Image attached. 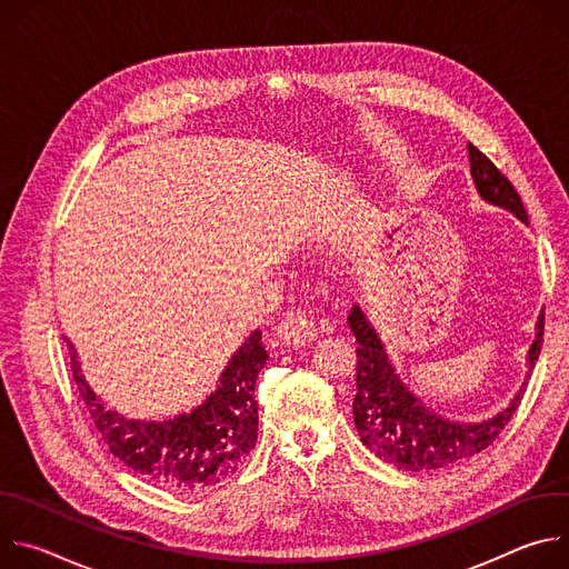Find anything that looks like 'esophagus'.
Here are the masks:
<instances>
[{"instance_id":"1","label":"esophagus","mask_w":569,"mask_h":569,"mask_svg":"<svg viewBox=\"0 0 569 569\" xmlns=\"http://www.w3.org/2000/svg\"><path fill=\"white\" fill-rule=\"evenodd\" d=\"M274 331H277V338H281L286 345H292V347H306L317 338L315 321L308 317V312L299 308L288 310L274 327Z\"/></svg>"}]
</instances>
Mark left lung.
I'll use <instances>...</instances> for the list:
<instances>
[{
	"mask_svg": "<svg viewBox=\"0 0 569 569\" xmlns=\"http://www.w3.org/2000/svg\"><path fill=\"white\" fill-rule=\"evenodd\" d=\"M472 184L483 202L513 213L527 224V211L511 182L496 169L493 161L468 143ZM347 323L358 342V378L353 398V423L360 441L382 461L412 472L450 468L491 446L509 423L522 400L527 380L536 367L542 347L545 310L536 319V336L527 351V373L518 393L507 408L479 421H459L439 415L423 402L396 371L380 333L360 303L349 310Z\"/></svg>",
	"mask_w": 569,
	"mask_h": 569,
	"instance_id": "1",
	"label": "left lung"
}]
</instances>
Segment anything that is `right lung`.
Returning <instances> with one entry per match:
<instances>
[{"mask_svg": "<svg viewBox=\"0 0 569 569\" xmlns=\"http://www.w3.org/2000/svg\"><path fill=\"white\" fill-rule=\"evenodd\" d=\"M76 387L110 452L143 479L178 493L209 491L246 461L259 437L257 378L268 360L257 329L224 365L216 389L191 412L164 421L130 419L110 410L90 387L67 340Z\"/></svg>", "mask_w": 569, "mask_h": 569, "instance_id": "add662e5", "label": "right lung"}]
</instances>
